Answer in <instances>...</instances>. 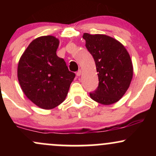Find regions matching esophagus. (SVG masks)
<instances>
[{
  "label": "esophagus",
  "instance_id": "esophagus-1",
  "mask_svg": "<svg viewBox=\"0 0 156 156\" xmlns=\"http://www.w3.org/2000/svg\"><path fill=\"white\" fill-rule=\"evenodd\" d=\"M80 75H81V70H80V69H79V70H78V72L76 73V76H80Z\"/></svg>",
  "mask_w": 156,
  "mask_h": 156
}]
</instances>
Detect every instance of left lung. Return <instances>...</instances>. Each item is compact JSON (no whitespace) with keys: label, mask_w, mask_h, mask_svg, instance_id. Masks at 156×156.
I'll use <instances>...</instances> for the list:
<instances>
[{"label":"left lung","mask_w":156,"mask_h":156,"mask_svg":"<svg viewBox=\"0 0 156 156\" xmlns=\"http://www.w3.org/2000/svg\"><path fill=\"white\" fill-rule=\"evenodd\" d=\"M86 47L92 54L98 73V87L90 98L103 105L119 101L129 88L133 64L129 53L117 39L104 34L84 33Z\"/></svg>","instance_id":"8db88e82"}]
</instances>
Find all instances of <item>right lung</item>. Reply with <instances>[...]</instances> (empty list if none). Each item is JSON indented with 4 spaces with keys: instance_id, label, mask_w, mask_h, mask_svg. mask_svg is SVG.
<instances>
[{
    "instance_id": "right-lung-1",
    "label": "right lung",
    "mask_w": 156,
    "mask_h": 156,
    "mask_svg": "<svg viewBox=\"0 0 156 156\" xmlns=\"http://www.w3.org/2000/svg\"><path fill=\"white\" fill-rule=\"evenodd\" d=\"M59 41L53 36L33 40L17 67L20 85L26 96L43 109H52L65 100L76 77L63 58L56 55Z\"/></svg>"
}]
</instances>
